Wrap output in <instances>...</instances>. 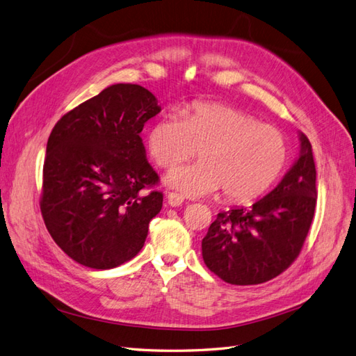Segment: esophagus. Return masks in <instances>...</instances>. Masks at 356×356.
Wrapping results in <instances>:
<instances>
[{
  "label": "esophagus",
  "instance_id": "34e87169",
  "mask_svg": "<svg viewBox=\"0 0 356 356\" xmlns=\"http://www.w3.org/2000/svg\"><path fill=\"white\" fill-rule=\"evenodd\" d=\"M166 200H168V204L172 208H178L182 204V202H184V197H182V195H178V193H169V195L166 196Z\"/></svg>",
  "mask_w": 356,
  "mask_h": 356
}]
</instances>
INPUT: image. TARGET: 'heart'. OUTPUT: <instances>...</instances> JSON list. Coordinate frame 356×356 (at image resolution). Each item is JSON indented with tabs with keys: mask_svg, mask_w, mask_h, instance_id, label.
Returning <instances> with one entry per match:
<instances>
[{
	"mask_svg": "<svg viewBox=\"0 0 356 356\" xmlns=\"http://www.w3.org/2000/svg\"><path fill=\"white\" fill-rule=\"evenodd\" d=\"M148 152L161 168H172L200 148V161L174 168L165 184L202 197L224 190L233 202L261 196L281 175L288 157L285 136L251 114L227 105L196 102L182 117H161L149 127Z\"/></svg>",
	"mask_w": 356,
	"mask_h": 356,
	"instance_id": "1",
	"label": "heart"
}]
</instances>
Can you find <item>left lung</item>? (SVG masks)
I'll return each mask as SVG.
<instances>
[{
  "label": "left lung",
  "instance_id": "left-lung-1",
  "mask_svg": "<svg viewBox=\"0 0 356 356\" xmlns=\"http://www.w3.org/2000/svg\"><path fill=\"white\" fill-rule=\"evenodd\" d=\"M300 153L281 182L250 208L220 212L202 241L203 261L224 282L257 285L289 267L301 251L316 207L312 145L298 132Z\"/></svg>",
  "mask_w": 356,
  "mask_h": 356
}]
</instances>
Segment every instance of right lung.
I'll use <instances>...</instances> for the list:
<instances>
[{
  "label": "right lung",
  "mask_w": 356,
  "mask_h": 356,
  "mask_svg": "<svg viewBox=\"0 0 356 356\" xmlns=\"http://www.w3.org/2000/svg\"><path fill=\"white\" fill-rule=\"evenodd\" d=\"M161 111L138 84H113L53 127L42 168L41 213L74 261L106 270L143 250L163 195L147 160L144 124Z\"/></svg>",
  "instance_id": "right-lung-1"
}]
</instances>
